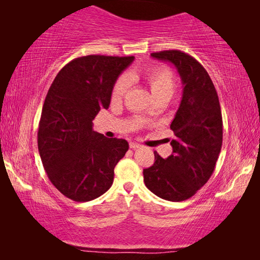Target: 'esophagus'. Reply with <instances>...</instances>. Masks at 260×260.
Returning <instances> with one entry per match:
<instances>
[{"mask_svg":"<svg viewBox=\"0 0 260 260\" xmlns=\"http://www.w3.org/2000/svg\"><path fill=\"white\" fill-rule=\"evenodd\" d=\"M140 147H141V144H139V143H135V142H131L129 143V148L131 149H138Z\"/></svg>","mask_w":260,"mask_h":260,"instance_id":"1","label":"esophagus"}]
</instances>
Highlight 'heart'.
<instances>
[{"mask_svg": "<svg viewBox=\"0 0 260 260\" xmlns=\"http://www.w3.org/2000/svg\"><path fill=\"white\" fill-rule=\"evenodd\" d=\"M139 78L138 73L129 72L126 74V77L118 79L111 93V102L119 103L128 90L129 82L136 81ZM143 80L148 85L156 101H165L166 102L167 100L172 98L175 87H177V79H175L173 72L161 67H155L144 71Z\"/></svg>", "mask_w": 260, "mask_h": 260, "instance_id": "obj_1", "label": "heart"}]
</instances>
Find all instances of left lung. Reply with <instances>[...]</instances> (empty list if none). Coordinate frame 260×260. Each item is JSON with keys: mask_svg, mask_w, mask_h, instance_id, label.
<instances>
[{"mask_svg": "<svg viewBox=\"0 0 260 260\" xmlns=\"http://www.w3.org/2000/svg\"><path fill=\"white\" fill-rule=\"evenodd\" d=\"M151 56L177 68L183 94L171 124L172 155L164 159L153 151L155 162L143 170L144 183L162 200L181 202L195 195L213 173L222 146L221 109L212 80L193 57L181 50Z\"/></svg>", "mask_w": 260, "mask_h": 260, "instance_id": "obj_1", "label": "left lung"}]
</instances>
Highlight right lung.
I'll list each match as a JSON object with an SVG mask.
<instances>
[{"label": "right lung", "mask_w": 260, "mask_h": 260, "mask_svg": "<svg viewBox=\"0 0 260 260\" xmlns=\"http://www.w3.org/2000/svg\"><path fill=\"white\" fill-rule=\"evenodd\" d=\"M133 60L134 56L78 57L60 70L48 90L38 148L48 178L70 200L88 202L103 195L128 150L126 140L93 131V120L109 108L114 82Z\"/></svg>", "instance_id": "add662e5"}]
</instances>
